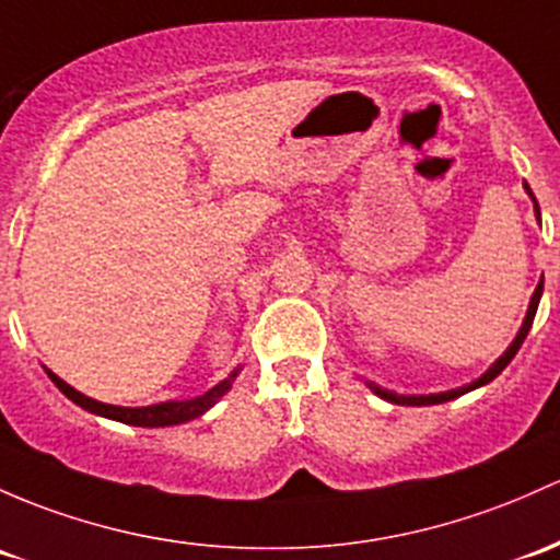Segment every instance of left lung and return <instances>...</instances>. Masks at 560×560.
<instances>
[{
  "instance_id": "obj_1",
  "label": "left lung",
  "mask_w": 560,
  "mask_h": 560,
  "mask_svg": "<svg viewBox=\"0 0 560 560\" xmlns=\"http://www.w3.org/2000/svg\"><path fill=\"white\" fill-rule=\"evenodd\" d=\"M526 192H528V196H532V201H534V211H537V217H539V203H537V198H534L532 187H528V185H526ZM542 287H545V279H539L537 290H534V295H532V303H528L526 319H523V325H521V329H517V335H515V340H513V343L508 346V351H504V354L499 357L497 362H493L491 368H488L486 373H482L478 381H472V384H467V386H458V388H451V392H440V394H397V392H388V388L378 386V384H370V381H368V386L373 388V394H378L381 399H386V402H394V405H440V402H448V399H456V397H462V394L472 392V388H478V386H486V384H491V381L497 378V375L502 373V370L508 368L510 362H513V357L517 354V349H521V346H523V340H526L528 329H532V322H534V316H537V305H539V298H542Z\"/></svg>"
}]
</instances>
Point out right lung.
Listing matches in <instances>:
<instances>
[{"label": "right lung", "mask_w": 560, "mask_h": 560, "mask_svg": "<svg viewBox=\"0 0 560 560\" xmlns=\"http://www.w3.org/2000/svg\"><path fill=\"white\" fill-rule=\"evenodd\" d=\"M238 370L241 368H235L225 381H220V384H217L214 388H209V392L201 394V397L182 399V402H176L174 399V402L147 405V408H120V405L98 402V399L85 397V394L78 392V388L69 386L67 381H61L56 373H50V370H47V378L58 386V392L67 394L74 405H80V408L88 410V413L104 416V419L120 421V423H131V427H174V423H185V421L198 419V416H203L211 405H217V399L225 397L228 388L233 386V378L238 375Z\"/></svg>", "instance_id": "1"}]
</instances>
